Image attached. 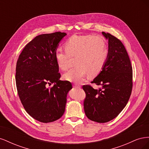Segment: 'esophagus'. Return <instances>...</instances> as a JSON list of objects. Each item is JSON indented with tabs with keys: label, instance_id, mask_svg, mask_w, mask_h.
Instances as JSON below:
<instances>
[{
	"label": "esophagus",
	"instance_id": "obj_1",
	"mask_svg": "<svg viewBox=\"0 0 149 149\" xmlns=\"http://www.w3.org/2000/svg\"><path fill=\"white\" fill-rule=\"evenodd\" d=\"M73 86L74 87V88H79L81 86H80V85H79L78 84H77V83H74V84H73Z\"/></svg>",
	"mask_w": 149,
	"mask_h": 149
}]
</instances>
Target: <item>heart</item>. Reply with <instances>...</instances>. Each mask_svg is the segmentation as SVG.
<instances>
[{
  "mask_svg": "<svg viewBox=\"0 0 149 149\" xmlns=\"http://www.w3.org/2000/svg\"><path fill=\"white\" fill-rule=\"evenodd\" d=\"M65 48L66 50L56 48L54 56L61 70L68 68L69 56H75L74 66L63 74V78L70 82L79 83L87 75L95 77L103 69L109 55L106 40L100 35H72Z\"/></svg>",
  "mask_w": 149,
  "mask_h": 149,
  "instance_id": "1",
  "label": "heart"
}]
</instances>
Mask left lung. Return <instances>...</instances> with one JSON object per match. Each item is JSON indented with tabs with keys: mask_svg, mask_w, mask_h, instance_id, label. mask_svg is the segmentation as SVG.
<instances>
[{
	"mask_svg": "<svg viewBox=\"0 0 149 149\" xmlns=\"http://www.w3.org/2000/svg\"><path fill=\"white\" fill-rule=\"evenodd\" d=\"M102 33L108 40L109 55L103 69L91 82L101 88L83 86L85 114L99 123L109 122L120 114L132 89V67L124 45L110 33Z\"/></svg>",
	"mask_w": 149,
	"mask_h": 149,
	"instance_id": "obj_1",
	"label": "left lung"
}]
</instances>
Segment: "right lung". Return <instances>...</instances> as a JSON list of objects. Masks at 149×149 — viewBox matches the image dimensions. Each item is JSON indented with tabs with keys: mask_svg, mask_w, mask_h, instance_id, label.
<instances>
[{
	"mask_svg": "<svg viewBox=\"0 0 149 149\" xmlns=\"http://www.w3.org/2000/svg\"><path fill=\"white\" fill-rule=\"evenodd\" d=\"M66 33L37 36L25 47L16 65L18 94L26 112L41 123L59 119L65 111L71 83L61 81L54 52ZM52 83V87H48Z\"/></svg>",
	"mask_w": 149,
	"mask_h": 149,
	"instance_id": "add662e5",
	"label": "right lung"
}]
</instances>
